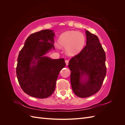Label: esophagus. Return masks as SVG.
I'll use <instances>...</instances> for the list:
<instances>
[{"label":"esophagus","mask_w":125,"mask_h":125,"mask_svg":"<svg viewBox=\"0 0 125 125\" xmlns=\"http://www.w3.org/2000/svg\"><path fill=\"white\" fill-rule=\"evenodd\" d=\"M65 62L66 63V65H68L69 64V60H65Z\"/></svg>","instance_id":"obj_1"}]
</instances>
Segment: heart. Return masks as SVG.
<instances>
[{
    "label": "heart",
    "instance_id": "heart-1",
    "mask_svg": "<svg viewBox=\"0 0 125 125\" xmlns=\"http://www.w3.org/2000/svg\"><path fill=\"white\" fill-rule=\"evenodd\" d=\"M85 37L83 33L74 31L62 33L58 39V45L61 47H67L69 55H74L80 52L85 44Z\"/></svg>",
    "mask_w": 125,
    "mask_h": 125
}]
</instances>
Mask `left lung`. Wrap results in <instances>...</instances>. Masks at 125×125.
<instances>
[{"instance_id": "8db88e82", "label": "left lung", "mask_w": 125, "mask_h": 125, "mask_svg": "<svg viewBox=\"0 0 125 125\" xmlns=\"http://www.w3.org/2000/svg\"><path fill=\"white\" fill-rule=\"evenodd\" d=\"M85 46L69 61L70 81L74 94L79 97H89L101 89L106 74V55L97 36L86 31ZM88 80L81 83V77Z\"/></svg>"}]
</instances>
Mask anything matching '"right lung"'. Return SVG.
<instances>
[{"instance_id": "1", "label": "right lung", "mask_w": 125, "mask_h": 125, "mask_svg": "<svg viewBox=\"0 0 125 125\" xmlns=\"http://www.w3.org/2000/svg\"><path fill=\"white\" fill-rule=\"evenodd\" d=\"M54 35L50 30L31 34L19 54L16 67L19 83L24 93L32 97L44 99L51 96L59 72L66 66L63 58L52 59L43 56L55 49Z\"/></svg>"}]
</instances>
